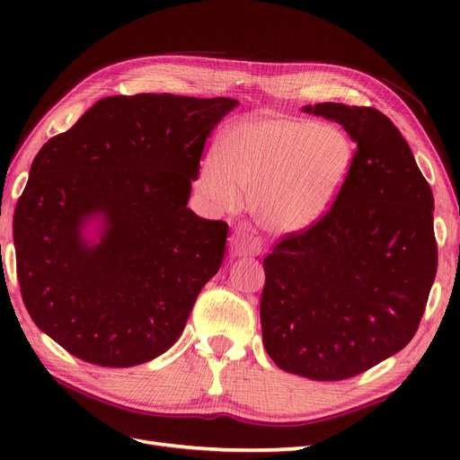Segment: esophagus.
I'll use <instances>...</instances> for the list:
<instances>
[{"instance_id": "1", "label": "esophagus", "mask_w": 460, "mask_h": 460, "mask_svg": "<svg viewBox=\"0 0 460 460\" xmlns=\"http://www.w3.org/2000/svg\"><path fill=\"white\" fill-rule=\"evenodd\" d=\"M230 249L235 257H255L262 252V238L252 225H238L230 238Z\"/></svg>"}]
</instances>
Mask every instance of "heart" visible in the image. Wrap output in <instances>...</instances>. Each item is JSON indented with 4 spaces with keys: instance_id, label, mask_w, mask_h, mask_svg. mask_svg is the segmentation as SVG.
Masks as SVG:
<instances>
[{
    "instance_id": "1",
    "label": "heart",
    "mask_w": 460,
    "mask_h": 460,
    "mask_svg": "<svg viewBox=\"0 0 460 460\" xmlns=\"http://www.w3.org/2000/svg\"><path fill=\"white\" fill-rule=\"evenodd\" d=\"M355 147L336 124L267 115L234 124L218 144V163L205 161L199 190L218 207L238 196L262 228L289 234L309 228L336 201Z\"/></svg>"
}]
</instances>
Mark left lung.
<instances>
[{
	"label": "left lung",
	"mask_w": 460,
	"mask_h": 460,
	"mask_svg": "<svg viewBox=\"0 0 460 460\" xmlns=\"http://www.w3.org/2000/svg\"><path fill=\"white\" fill-rule=\"evenodd\" d=\"M303 111L341 124L355 157L330 211L262 261V343L282 370L333 382L395 355L419 330L438 270L434 196L378 109Z\"/></svg>",
	"instance_id": "8db88e82"
}]
</instances>
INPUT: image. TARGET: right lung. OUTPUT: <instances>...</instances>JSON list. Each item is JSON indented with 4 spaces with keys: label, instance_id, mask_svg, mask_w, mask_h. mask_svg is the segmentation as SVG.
Returning a JSON list of instances; mask_svg holds the SVG:
<instances>
[{
    "label": "right lung",
    "instance_id": "right-lung-1",
    "mask_svg": "<svg viewBox=\"0 0 460 460\" xmlns=\"http://www.w3.org/2000/svg\"><path fill=\"white\" fill-rule=\"evenodd\" d=\"M230 97H103L32 161L13 217L34 324L71 355L127 368L164 353L225 259L228 225L188 208ZM100 219L97 243L84 228Z\"/></svg>",
    "mask_w": 460,
    "mask_h": 460
}]
</instances>
